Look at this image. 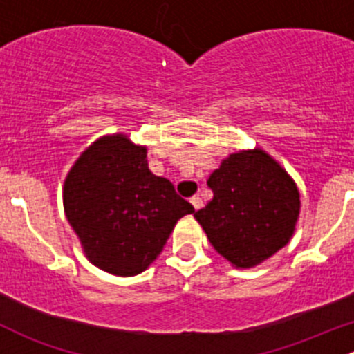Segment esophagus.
Returning a JSON list of instances; mask_svg holds the SVG:
<instances>
[{
	"label": "esophagus",
	"instance_id": "esophagus-1",
	"mask_svg": "<svg viewBox=\"0 0 354 354\" xmlns=\"http://www.w3.org/2000/svg\"><path fill=\"white\" fill-rule=\"evenodd\" d=\"M190 203H192V205H194V209H195V210H198V209H200V207H202V205H203L202 198H200V197H198V195H194V197H192V198H190Z\"/></svg>",
	"mask_w": 354,
	"mask_h": 354
}]
</instances>
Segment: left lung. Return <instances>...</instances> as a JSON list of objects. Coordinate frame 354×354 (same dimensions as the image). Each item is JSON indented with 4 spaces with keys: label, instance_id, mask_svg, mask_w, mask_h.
<instances>
[{
    "label": "left lung",
    "instance_id": "obj_1",
    "mask_svg": "<svg viewBox=\"0 0 354 354\" xmlns=\"http://www.w3.org/2000/svg\"><path fill=\"white\" fill-rule=\"evenodd\" d=\"M212 200L195 212L217 253L248 269L283 248L295 231L299 194L263 151L238 152L207 180Z\"/></svg>",
    "mask_w": 354,
    "mask_h": 354
}]
</instances>
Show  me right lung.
Listing matches in <instances>:
<instances>
[{
  "instance_id": "1",
  "label": "right lung",
  "mask_w": 354,
  "mask_h": 354,
  "mask_svg": "<svg viewBox=\"0 0 354 354\" xmlns=\"http://www.w3.org/2000/svg\"><path fill=\"white\" fill-rule=\"evenodd\" d=\"M145 157V147L111 135L78 157L65 180L68 223L88 260L114 276L147 269L178 219L195 212L169 180L151 173Z\"/></svg>"
}]
</instances>
